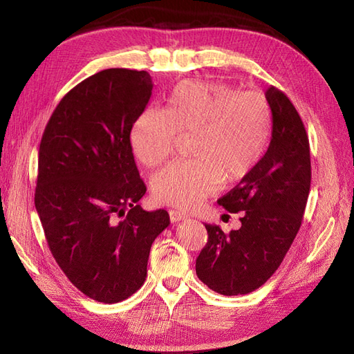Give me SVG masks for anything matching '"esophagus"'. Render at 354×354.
<instances>
[{
	"label": "esophagus",
	"mask_w": 354,
	"mask_h": 354,
	"mask_svg": "<svg viewBox=\"0 0 354 354\" xmlns=\"http://www.w3.org/2000/svg\"><path fill=\"white\" fill-rule=\"evenodd\" d=\"M186 218H187V216H185L183 212L174 211V209H171V211H169V220H171V223H177V221L186 220Z\"/></svg>",
	"instance_id": "34e87169"
}]
</instances>
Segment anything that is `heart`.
I'll return each instance as SVG.
<instances>
[{"label": "heart", "mask_w": 354, "mask_h": 354, "mask_svg": "<svg viewBox=\"0 0 354 354\" xmlns=\"http://www.w3.org/2000/svg\"><path fill=\"white\" fill-rule=\"evenodd\" d=\"M270 104L259 91L239 93L221 82L185 81L169 94L167 109L147 108L131 130L134 153L158 167L173 153L180 134H194L190 156L152 180L158 202L194 209L223 185L245 178L260 162L272 137Z\"/></svg>", "instance_id": "1"}]
</instances>
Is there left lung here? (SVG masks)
I'll return each instance as SVG.
<instances>
[{"mask_svg":"<svg viewBox=\"0 0 354 354\" xmlns=\"http://www.w3.org/2000/svg\"><path fill=\"white\" fill-rule=\"evenodd\" d=\"M273 125L267 152L218 205L242 212L239 230L224 233L205 224L208 242L196 259V274L221 295L250 294L277 270L301 226L312 181L310 146L294 104L269 87Z\"/></svg>","mask_w":354,"mask_h":354,"instance_id":"1","label":"left lung"}]
</instances>
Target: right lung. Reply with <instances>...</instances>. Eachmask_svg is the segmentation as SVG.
Masks as SVG:
<instances>
[{"label":"right lung","instance_id":"right-lung-1","mask_svg":"<svg viewBox=\"0 0 354 354\" xmlns=\"http://www.w3.org/2000/svg\"><path fill=\"white\" fill-rule=\"evenodd\" d=\"M146 71L104 69L60 100L41 138L35 208L48 248L68 279L100 303L140 288L151 246L168 227L146 194L130 134L152 95Z\"/></svg>","mask_w":354,"mask_h":354}]
</instances>
